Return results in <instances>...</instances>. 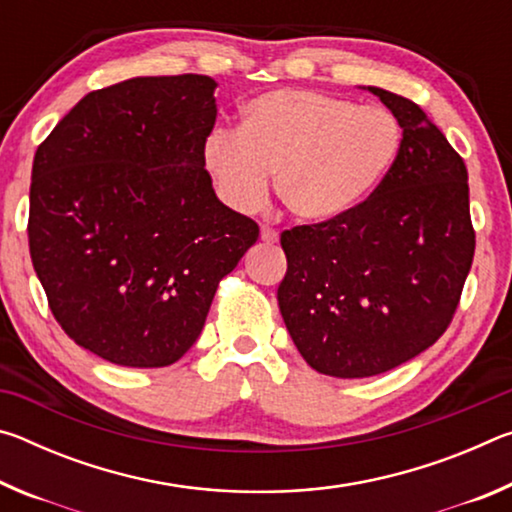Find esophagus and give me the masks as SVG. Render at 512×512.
I'll return each mask as SVG.
<instances>
[{"instance_id": "1", "label": "esophagus", "mask_w": 512, "mask_h": 512, "mask_svg": "<svg viewBox=\"0 0 512 512\" xmlns=\"http://www.w3.org/2000/svg\"><path fill=\"white\" fill-rule=\"evenodd\" d=\"M277 239H280L277 230H273L271 225H262V241H266V244H277Z\"/></svg>"}]
</instances>
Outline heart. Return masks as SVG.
<instances>
[{
  "label": "heart",
  "instance_id": "heart-1",
  "mask_svg": "<svg viewBox=\"0 0 512 512\" xmlns=\"http://www.w3.org/2000/svg\"><path fill=\"white\" fill-rule=\"evenodd\" d=\"M402 149L391 110L311 90L253 99L239 131H214L203 158L225 203L255 212L275 189L298 219L329 221L375 192Z\"/></svg>",
  "mask_w": 512,
  "mask_h": 512
}]
</instances>
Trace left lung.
<instances>
[{
  "label": "left lung",
  "mask_w": 512,
  "mask_h": 512,
  "mask_svg": "<svg viewBox=\"0 0 512 512\" xmlns=\"http://www.w3.org/2000/svg\"><path fill=\"white\" fill-rule=\"evenodd\" d=\"M402 126L393 169L336 219L284 230V325L311 368L361 379L431 348L474 259L467 169L418 103L368 88Z\"/></svg>",
  "instance_id": "left-lung-1"
}]
</instances>
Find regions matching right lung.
I'll return each instance as SVG.
<instances>
[{
    "instance_id": "right-lung-1",
    "label": "right lung",
    "mask_w": 512,
    "mask_h": 512,
    "mask_svg": "<svg viewBox=\"0 0 512 512\" xmlns=\"http://www.w3.org/2000/svg\"><path fill=\"white\" fill-rule=\"evenodd\" d=\"M210 76H137L85 94L38 146L29 250L58 325L126 368L176 363L259 225L216 198Z\"/></svg>"
}]
</instances>
